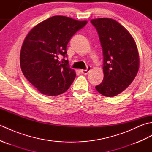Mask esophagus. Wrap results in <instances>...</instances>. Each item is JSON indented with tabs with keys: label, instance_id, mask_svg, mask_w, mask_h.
<instances>
[{
	"label": "esophagus",
	"instance_id": "esophagus-1",
	"mask_svg": "<svg viewBox=\"0 0 152 152\" xmlns=\"http://www.w3.org/2000/svg\"><path fill=\"white\" fill-rule=\"evenodd\" d=\"M90 70H91V67L89 66L88 68V69H86V70H81V72L82 74H88Z\"/></svg>",
	"mask_w": 152,
	"mask_h": 152
}]
</instances>
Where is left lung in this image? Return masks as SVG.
<instances>
[{
	"instance_id": "8db88e82",
	"label": "left lung",
	"mask_w": 152,
	"mask_h": 152,
	"mask_svg": "<svg viewBox=\"0 0 152 152\" xmlns=\"http://www.w3.org/2000/svg\"><path fill=\"white\" fill-rule=\"evenodd\" d=\"M98 32L102 48L104 78L95 88L108 97L127 89L138 72L140 58L133 37L118 21L111 18L91 20Z\"/></svg>"
}]
</instances>
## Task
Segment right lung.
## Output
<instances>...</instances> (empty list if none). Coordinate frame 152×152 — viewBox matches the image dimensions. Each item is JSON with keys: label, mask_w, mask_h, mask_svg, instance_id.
I'll return each mask as SVG.
<instances>
[{"label": "right lung", "mask_w": 152, "mask_h": 152, "mask_svg": "<svg viewBox=\"0 0 152 152\" xmlns=\"http://www.w3.org/2000/svg\"><path fill=\"white\" fill-rule=\"evenodd\" d=\"M87 23L55 15L28 32L21 48L20 66L25 78L41 93L54 96L70 88L76 72L69 67L68 60L61 63L59 56L66 57L71 37Z\"/></svg>", "instance_id": "right-lung-1"}]
</instances>
